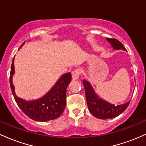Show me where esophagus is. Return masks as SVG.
<instances>
[{"mask_svg":"<svg viewBox=\"0 0 146 146\" xmlns=\"http://www.w3.org/2000/svg\"><path fill=\"white\" fill-rule=\"evenodd\" d=\"M80 74H81V71L80 69H75V71L72 72V78L74 80H78L80 77Z\"/></svg>","mask_w":146,"mask_h":146,"instance_id":"esophagus-1","label":"esophagus"}]
</instances>
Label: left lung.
Segmentation results:
<instances>
[{
  "mask_svg": "<svg viewBox=\"0 0 146 146\" xmlns=\"http://www.w3.org/2000/svg\"><path fill=\"white\" fill-rule=\"evenodd\" d=\"M108 42L110 43L114 49L124 50L125 48L120 41L115 38H106ZM83 84L84 86L86 99L88 104V110L90 113L96 118L101 119H108L117 117L123 113L128 106L130 101L121 105H114L109 102L105 101L95 94L93 87L90 82L83 80Z\"/></svg>",
  "mask_w": 146,
  "mask_h": 146,
  "instance_id": "8db88e82",
  "label": "left lung"
}]
</instances>
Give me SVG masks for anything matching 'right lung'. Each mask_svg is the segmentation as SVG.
Wrapping results in <instances>:
<instances>
[{"mask_svg": "<svg viewBox=\"0 0 146 146\" xmlns=\"http://www.w3.org/2000/svg\"><path fill=\"white\" fill-rule=\"evenodd\" d=\"M14 59L11 66L9 82L12 94L18 107L27 116L37 121L44 122L58 118L66 106V88L71 81V73H65L60 77L56 84L42 98L27 102L15 94L14 86L12 84V77L15 71Z\"/></svg>", "mask_w": 146, "mask_h": 146, "instance_id": "right-lung-1", "label": "right lung"}]
</instances>
